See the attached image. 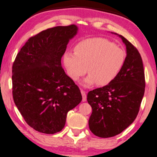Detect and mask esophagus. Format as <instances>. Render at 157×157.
<instances>
[{
  "label": "esophagus",
  "instance_id": "esophagus-1",
  "mask_svg": "<svg viewBox=\"0 0 157 157\" xmlns=\"http://www.w3.org/2000/svg\"><path fill=\"white\" fill-rule=\"evenodd\" d=\"M81 94H82V97H83V98H82V101H83V102H85V101H86V99H87V97H86V92L84 91L83 90L81 89Z\"/></svg>",
  "mask_w": 157,
  "mask_h": 157
}]
</instances>
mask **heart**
I'll use <instances>...</instances> for the list:
<instances>
[{"instance_id": "heart-1", "label": "heart", "mask_w": 157, "mask_h": 157, "mask_svg": "<svg viewBox=\"0 0 157 157\" xmlns=\"http://www.w3.org/2000/svg\"><path fill=\"white\" fill-rule=\"evenodd\" d=\"M125 58V52L115 43L105 38L95 37L78 43L75 52H66L63 63L72 80L78 81L87 71L89 75L83 81L84 86H106L119 74Z\"/></svg>"}]
</instances>
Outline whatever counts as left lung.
Masks as SVG:
<instances>
[{
	"label": "left lung",
	"instance_id": "1",
	"mask_svg": "<svg viewBox=\"0 0 157 157\" xmlns=\"http://www.w3.org/2000/svg\"><path fill=\"white\" fill-rule=\"evenodd\" d=\"M118 36L127 49L123 67L110 83L87 95L92 108L88 120L90 130L102 138L114 137L132 123L144 94V71L140 52L123 36Z\"/></svg>",
	"mask_w": 157,
	"mask_h": 157
}]
</instances>
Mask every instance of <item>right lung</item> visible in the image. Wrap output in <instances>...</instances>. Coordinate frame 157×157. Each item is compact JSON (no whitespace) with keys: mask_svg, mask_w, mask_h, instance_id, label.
<instances>
[{"mask_svg":"<svg viewBox=\"0 0 157 157\" xmlns=\"http://www.w3.org/2000/svg\"><path fill=\"white\" fill-rule=\"evenodd\" d=\"M77 31V26L71 25L40 32L27 41L13 62L15 104L27 124L40 132H60L67 113L82 100L78 86L61 63Z\"/></svg>","mask_w":157,"mask_h":157,"instance_id":"obj_1","label":"right lung"}]
</instances>
